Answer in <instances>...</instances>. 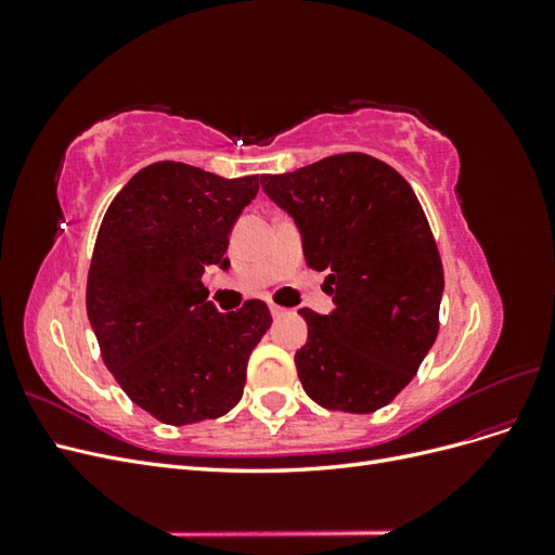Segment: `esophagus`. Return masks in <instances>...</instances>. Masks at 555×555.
<instances>
[{
    "instance_id": "1",
    "label": "esophagus",
    "mask_w": 555,
    "mask_h": 555,
    "mask_svg": "<svg viewBox=\"0 0 555 555\" xmlns=\"http://www.w3.org/2000/svg\"><path fill=\"white\" fill-rule=\"evenodd\" d=\"M289 310L287 308H282V306H275V304H271V314L275 317V319H280V317H284V314H287Z\"/></svg>"
}]
</instances>
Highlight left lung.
I'll return each mask as SVG.
<instances>
[{"mask_svg":"<svg viewBox=\"0 0 555 555\" xmlns=\"http://www.w3.org/2000/svg\"><path fill=\"white\" fill-rule=\"evenodd\" d=\"M292 215L314 271H328L335 310H298L306 393L326 410L375 412L405 389L438 338L444 273L416 194L396 169L345 153L294 173L261 176Z\"/></svg>","mask_w":555,"mask_h":555,"instance_id":"1","label":"left lung"}]
</instances>
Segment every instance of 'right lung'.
<instances>
[{
    "label": "right lung",
    "mask_w": 555,
    "mask_h": 555,
    "mask_svg": "<svg viewBox=\"0 0 555 555\" xmlns=\"http://www.w3.org/2000/svg\"><path fill=\"white\" fill-rule=\"evenodd\" d=\"M259 176L222 178L182 162L150 164L113 198L88 275V317L122 391L171 426L227 414L271 328L263 300L217 312L206 268L229 266V233Z\"/></svg>",
    "instance_id": "1"
}]
</instances>
